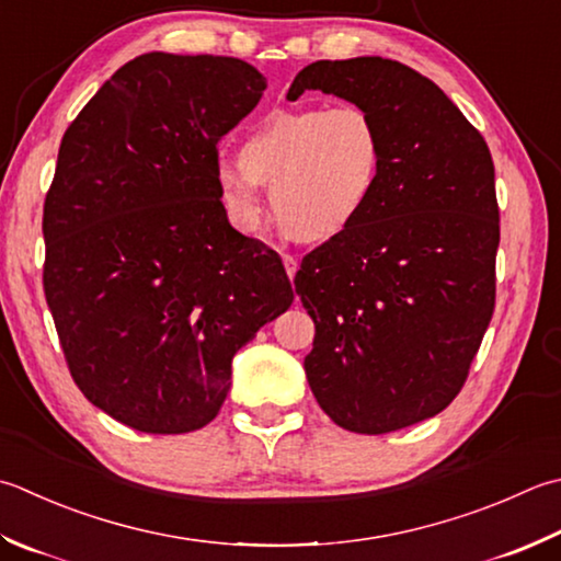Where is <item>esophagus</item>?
<instances>
[{
	"instance_id": "esophagus-1",
	"label": "esophagus",
	"mask_w": 561,
	"mask_h": 561,
	"mask_svg": "<svg viewBox=\"0 0 561 561\" xmlns=\"http://www.w3.org/2000/svg\"><path fill=\"white\" fill-rule=\"evenodd\" d=\"M282 262H284V267H287L289 279H294L296 277V270H299V262H296L291 255H282Z\"/></svg>"
}]
</instances>
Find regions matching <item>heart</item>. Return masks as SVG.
<instances>
[{"mask_svg": "<svg viewBox=\"0 0 561 561\" xmlns=\"http://www.w3.org/2000/svg\"><path fill=\"white\" fill-rule=\"evenodd\" d=\"M381 172L377 121L357 104L277 108L245 130L238 162L218 160L216 190L226 216L252 233L270 186L282 226L301 240H331L367 211Z\"/></svg>", "mask_w": 561, "mask_h": 561, "instance_id": "1", "label": "heart"}]
</instances>
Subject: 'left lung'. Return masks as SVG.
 Instances as JSON below:
<instances>
[{"instance_id": "8db88e82", "label": "left lung", "mask_w": 561, "mask_h": 561, "mask_svg": "<svg viewBox=\"0 0 561 561\" xmlns=\"http://www.w3.org/2000/svg\"><path fill=\"white\" fill-rule=\"evenodd\" d=\"M306 90L362 106L381 134L367 211L309 252L294 277L316 323L306 379L345 431H401L453 403L493 316V160L449 96L409 65L318 60L289 94Z\"/></svg>"}]
</instances>
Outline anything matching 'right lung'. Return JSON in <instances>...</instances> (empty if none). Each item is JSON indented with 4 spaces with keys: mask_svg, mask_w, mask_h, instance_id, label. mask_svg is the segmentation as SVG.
<instances>
[{
    "mask_svg": "<svg viewBox=\"0 0 561 561\" xmlns=\"http://www.w3.org/2000/svg\"><path fill=\"white\" fill-rule=\"evenodd\" d=\"M267 80L221 55L146 53L65 130L43 206V289L77 387L140 433L216 419L230 362L294 301L279 255L228 224L218 140Z\"/></svg>",
    "mask_w": 561,
    "mask_h": 561,
    "instance_id": "1",
    "label": "right lung"
}]
</instances>
